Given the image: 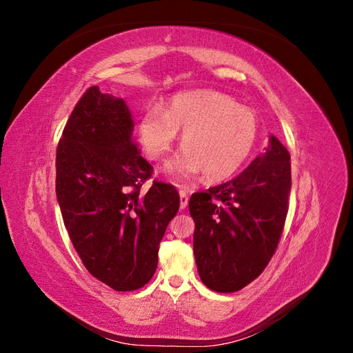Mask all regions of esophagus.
<instances>
[{
	"label": "esophagus",
	"instance_id": "1",
	"mask_svg": "<svg viewBox=\"0 0 353 353\" xmlns=\"http://www.w3.org/2000/svg\"><path fill=\"white\" fill-rule=\"evenodd\" d=\"M188 205V194L185 190H179V208L185 209Z\"/></svg>",
	"mask_w": 353,
	"mask_h": 353
}]
</instances>
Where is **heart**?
Wrapping results in <instances>:
<instances>
[{"instance_id": "b5f03b06", "label": "heart", "mask_w": 353, "mask_h": 353, "mask_svg": "<svg viewBox=\"0 0 353 353\" xmlns=\"http://www.w3.org/2000/svg\"><path fill=\"white\" fill-rule=\"evenodd\" d=\"M183 132L184 153L168 166L181 181L205 174L209 183L231 178L258 141V117L227 94L212 90L178 94L166 110L152 105L140 117L138 138L147 156L162 162Z\"/></svg>"}]
</instances>
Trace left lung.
Returning a JSON list of instances; mask_svg holds the SVG:
<instances>
[{"mask_svg": "<svg viewBox=\"0 0 353 353\" xmlns=\"http://www.w3.org/2000/svg\"><path fill=\"white\" fill-rule=\"evenodd\" d=\"M292 188L290 153L270 137V147L239 176L194 193V258L213 292L232 293L263 272L276 250Z\"/></svg>", "mask_w": 353, "mask_h": 353, "instance_id": "1", "label": "left lung"}]
</instances>
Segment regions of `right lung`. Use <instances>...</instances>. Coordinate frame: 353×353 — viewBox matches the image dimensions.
<instances>
[{
  "label": "right lung",
  "mask_w": 353,
  "mask_h": 353,
  "mask_svg": "<svg viewBox=\"0 0 353 353\" xmlns=\"http://www.w3.org/2000/svg\"><path fill=\"white\" fill-rule=\"evenodd\" d=\"M132 131L126 103L94 85L74 105L56 153V194L73 248L88 272L116 292L152 280L179 209L174 185L153 181L141 191L153 166Z\"/></svg>",
  "instance_id": "1"
}]
</instances>
